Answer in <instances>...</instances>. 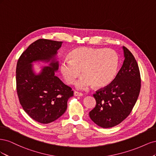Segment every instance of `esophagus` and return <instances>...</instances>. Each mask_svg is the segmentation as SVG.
Segmentation results:
<instances>
[{
	"instance_id": "1",
	"label": "esophagus",
	"mask_w": 156,
	"mask_h": 156,
	"mask_svg": "<svg viewBox=\"0 0 156 156\" xmlns=\"http://www.w3.org/2000/svg\"><path fill=\"white\" fill-rule=\"evenodd\" d=\"M74 96H83V94L81 92H78L77 91H75L74 92Z\"/></svg>"
}]
</instances>
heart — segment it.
Segmentation results:
<instances>
[{
  "mask_svg": "<svg viewBox=\"0 0 156 156\" xmlns=\"http://www.w3.org/2000/svg\"><path fill=\"white\" fill-rule=\"evenodd\" d=\"M69 59L60 63V71L66 83L73 84L76 79L79 89H87L91 84L101 88L109 84L115 77L119 66V56L111 49L81 47L73 50Z\"/></svg>",
  "mask_w": 156,
  "mask_h": 156,
  "instance_id": "obj_1",
  "label": "heart"
}]
</instances>
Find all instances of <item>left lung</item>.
Segmentation results:
<instances>
[{
    "mask_svg": "<svg viewBox=\"0 0 156 156\" xmlns=\"http://www.w3.org/2000/svg\"><path fill=\"white\" fill-rule=\"evenodd\" d=\"M124 61L116 77L93 96L96 107L89 112L91 120L103 128L119 125L129 115L137 100L141 86L137 62L130 51L123 47Z\"/></svg>",
    "mask_w": 156,
    "mask_h": 156,
    "instance_id": "obj_1",
    "label": "left lung"
}]
</instances>
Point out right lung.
<instances>
[{"label":"right lung","instance_id":"obj_1","mask_svg":"<svg viewBox=\"0 0 156 156\" xmlns=\"http://www.w3.org/2000/svg\"><path fill=\"white\" fill-rule=\"evenodd\" d=\"M62 44V41L37 40L23 52L17 63L16 88L20 103L28 115L41 124L51 123L62 116L73 91L55 76L58 62L53 60L50 66L44 68L37 75L32 72L31 63L54 59Z\"/></svg>","mask_w":156,"mask_h":156}]
</instances>
